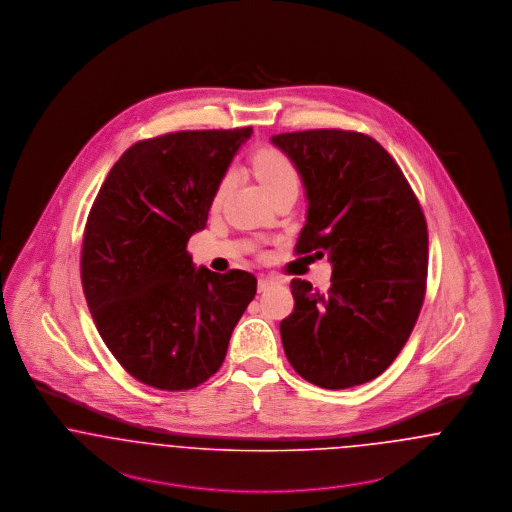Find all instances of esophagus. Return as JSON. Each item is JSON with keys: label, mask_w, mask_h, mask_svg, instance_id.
I'll use <instances>...</instances> for the list:
<instances>
[{"label": "esophagus", "mask_w": 512, "mask_h": 512, "mask_svg": "<svg viewBox=\"0 0 512 512\" xmlns=\"http://www.w3.org/2000/svg\"><path fill=\"white\" fill-rule=\"evenodd\" d=\"M276 284H280V280H278V278L263 276V278H259V282H257V290H259V292H267L270 286H276Z\"/></svg>", "instance_id": "1"}]
</instances>
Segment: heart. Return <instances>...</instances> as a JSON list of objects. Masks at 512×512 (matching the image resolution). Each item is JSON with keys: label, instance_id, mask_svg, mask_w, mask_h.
Wrapping results in <instances>:
<instances>
[{"label": "heart", "instance_id": "1", "mask_svg": "<svg viewBox=\"0 0 512 512\" xmlns=\"http://www.w3.org/2000/svg\"><path fill=\"white\" fill-rule=\"evenodd\" d=\"M253 172H255L259 184L263 186L267 195L272 194L274 190L284 188V186L297 184V174H295L290 159L284 153L276 151V149L259 151L253 159ZM228 188H230V174H226L222 178V182L217 188V194H215V203L222 201V197L226 195Z\"/></svg>", "mask_w": 512, "mask_h": 512}]
</instances>
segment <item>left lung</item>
<instances>
[{"label": "left lung", "instance_id": "obj_1", "mask_svg": "<svg viewBox=\"0 0 512 512\" xmlns=\"http://www.w3.org/2000/svg\"><path fill=\"white\" fill-rule=\"evenodd\" d=\"M270 142L305 188L307 220L295 253H326L332 265L326 293L292 280L295 307L280 322L286 357L301 378L326 390L370 382L399 355L424 301L428 230L420 203L370 136L305 130Z\"/></svg>", "mask_w": 512, "mask_h": 512}]
</instances>
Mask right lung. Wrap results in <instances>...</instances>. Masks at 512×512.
<instances>
[{
	"label": "right lung",
	"mask_w": 512,
	"mask_h": 512,
	"mask_svg": "<svg viewBox=\"0 0 512 512\" xmlns=\"http://www.w3.org/2000/svg\"><path fill=\"white\" fill-rule=\"evenodd\" d=\"M253 128L186 130L138 142L107 174L88 215L80 276L99 336L128 374L192 390L219 370L257 292L245 270L195 267L224 174Z\"/></svg>",
	"instance_id": "add662e5"
}]
</instances>
